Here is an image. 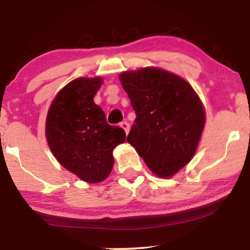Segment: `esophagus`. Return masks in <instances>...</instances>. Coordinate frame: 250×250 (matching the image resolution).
Returning a JSON list of instances; mask_svg holds the SVG:
<instances>
[{"label":"esophagus","mask_w":250,"mask_h":250,"mask_svg":"<svg viewBox=\"0 0 250 250\" xmlns=\"http://www.w3.org/2000/svg\"><path fill=\"white\" fill-rule=\"evenodd\" d=\"M120 125H121V127L125 129V134H128V131H129V123L127 122V121H123V122H121L120 123Z\"/></svg>","instance_id":"esophagus-1"}]
</instances>
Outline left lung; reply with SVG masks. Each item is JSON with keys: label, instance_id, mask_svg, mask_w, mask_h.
I'll use <instances>...</instances> for the list:
<instances>
[{"label": "left lung", "instance_id": "obj_1", "mask_svg": "<svg viewBox=\"0 0 250 250\" xmlns=\"http://www.w3.org/2000/svg\"><path fill=\"white\" fill-rule=\"evenodd\" d=\"M120 80L136 114L127 141L153 173L170 177L190 161L205 110L190 84L157 68L125 71Z\"/></svg>", "mask_w": 250, "mask_h": 250}]
</instances>
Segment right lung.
Here are the masks:
<instances>
[{
  "mask_svg": "<svg viewBox=\"0 0 250 250\" xmlns=\"http://www.w3.org/2000/svg\"><path fill=\"white\" fill-rule=\"evenodd\" d=\"M102 80L80 77L57 94L48 111L45 135L54 156L65 169L89 183L107 179L113 150L125 141L121 127L108 125L94 103Z\"/></svg>",
  "mask_w": 250,
  "mask_h": 250,
  "instance_id": "1",
  "label": "right lung"
}]
</instances>
